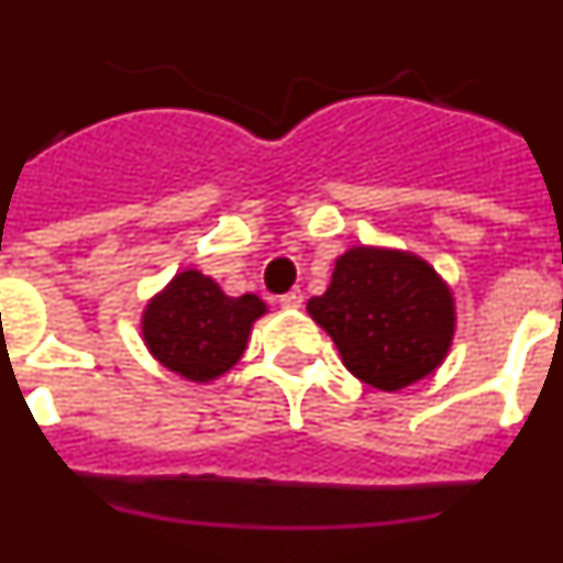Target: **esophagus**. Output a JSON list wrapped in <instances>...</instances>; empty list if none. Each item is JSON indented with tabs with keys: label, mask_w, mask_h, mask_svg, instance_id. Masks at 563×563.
Here are the masks:
<instances>
[{
	"label": "esophagus",
	"mask_w": 563,
	"mask_h": 563,
	"mask_svg": "<svg viewBox=\"0 0 563 563\" xmlns=\"http://www.w3.org/2000/svg\"><path fill=\"white\" fill-rule=\"evenodd\" d=\"M278 305L287 307V310H298V307L305 305V292H301V290H290V292H285V296L278 298Z\"/></svg>",
	"instance_id": "34e87169"
}]
</instances>
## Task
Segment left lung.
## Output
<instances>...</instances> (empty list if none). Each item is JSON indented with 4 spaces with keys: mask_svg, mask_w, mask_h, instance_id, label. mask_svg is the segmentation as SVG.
Instances as JSON below:
<instances>
[{
    "mask_svg": "<svg viewBox=\"0 0 563 563\" xmlns=\"http://www.w3.org/2000/svg\"><path fill=\"white\" fill-rule=\"evenodd\" d=\"M307 312L335 341L343 366L380 391L434 375L456 332L451 285L426 258L400 247L343 251L330 287L307 301Z\"/></svg>",
    "mask_w": 563,
    "mask_h": 563,
    "instance_id": "left-lung-1",
    "label": "left lung"
}]
</instances>
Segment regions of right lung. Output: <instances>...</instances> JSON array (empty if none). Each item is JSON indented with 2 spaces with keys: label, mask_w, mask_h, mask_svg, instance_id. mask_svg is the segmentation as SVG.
<instances>
[{
  "label": "right lung",
  "mask_w": 563,
  "mask_h": 563,
  "mask_svg": "<svg viewBox=\"0 0 563 563\" xmlns=\"http://www.w3.org/2000/svg\"><path fill=\"white\" fill-rule=\"evenodd\" d=\"M267 316L256 292L228 296L197 267L174 273L141 312L148 355L191 383L220 380L245 355L253 324Z\"/></svg>",
  "instance_id": "right-lung-1"
}]
</instances>
